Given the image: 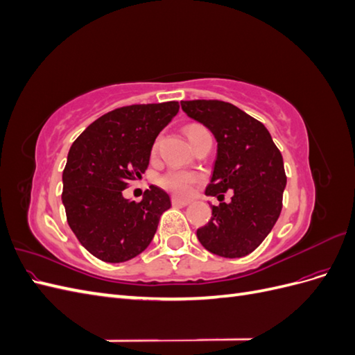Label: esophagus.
I'll use <instances>...</instances> for the list:
<instances>
[{
  "label": "esophagus",
  "mask_w": 355,
  "mask_h": 355,
  "mask_svg": "<svg viewBox=\"0 0 355 355\" xmlns=\"http://www.w3.org/2000/svg\"><path fill=\"white\" fill-rule=\"evenodd\" d=\"M189 202H191V200H184V198H179V197H171V204H173V206L185 207V206H188Z\"/></svg>",
  "instance_id": "1"
}]
</instances>
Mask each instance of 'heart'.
Masks as SVG:
<instances>
[{
	"label": "heart",
	"instance_id": "b5f03b06",
	"mask_svg": "<svg viewBox=\"0 0 355 355\" xmlns=\"http://www.w3.org/2000/svg\"><path fill=\"white\" fill-rule=\"evenodd\" d=\"M204 132H207V130L200 124H189L187 127V135H188L189 142ZM157 149H158V139L153 145V154L157 153ZM198 180H200V176L192 173V171L182 170V168H171V170L166 171L164 175L159 176L158 184L164 189L173 192V194H176V196H189L192 191V187H194Z\"/></svg>",
	"mask_w": 355,
	"mask_h": 355
}]
</instances>
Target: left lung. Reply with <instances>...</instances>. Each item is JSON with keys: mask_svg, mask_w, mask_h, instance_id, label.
<instances>
[{"mask_svg": "<svg viewBox=\"0 0 355 355\" xmlns=\"http://www.w3.org/2000/svg\"><path fill=\"white\" fill-rule=\"evenodd\" d=\"M180 105L218 141L206 194L220 202L211 206V219L197 230V237L213 254L230 259L247 256L266 239L282 213L287 178L280 149L261 121L232 103L201 99ZM228 189L232 200L223 203Z\"/></svg>", "mask_w": 355, "mask_h": 355, "instance_id": "left-lung-1", "label": "left lung"}]
</instances>
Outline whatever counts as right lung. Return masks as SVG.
<instances>
[{"instance_id": "right-lung-1", "label": "right lung", "mask_w": 355, "mask_h": 355, "mask_svg": "<svg viewBox=\"0 0 355 355\" xmlns=\"http://www.w3.org/2000/svg\"><path fill=\"white\" fill-rule=\"evenodd\" d=\"M179 111V102L116 108L93 121L72 144L63 170L62 201L75 237L98 259L120 263L153 241L167 192L154 185L142 201L123 191L148 168L155 137Z\"/></svg>"}]
</instances>
